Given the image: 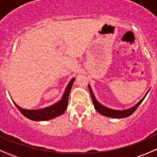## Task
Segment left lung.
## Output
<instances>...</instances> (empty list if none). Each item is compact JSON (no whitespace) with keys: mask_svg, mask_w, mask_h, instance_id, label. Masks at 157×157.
<instances>
[{"mask_svg":"<svg viewBox=\"0 0 157 157\" xmlns=\"http://www.w3.org/2000/svg\"><path fill=\"white\" fill-rule=\"evenodd\" d=\"M147 92V93L145 94V95L143 96V98L142 99H140L136 104L133 105V106L130 107V108L127 109H124V110H116V109H109L108 107L105 106V105H102V104L98 102L97 101V99L95 98V95H94L93 92L92 90V88H91L90 85H89V92L91 94V97H92V102H93L94 104V107H95V109L100 113V114H102V116H107V117H111V118H116V119H121V118H126L128 117V116H131L132 113L135 112V110L138 108L139 105L142 103L143 100H144L145 97L147 96V95L148 94L149 91Z\"/></svg>","mask_w":157,"mask_h":157,"instance_id":"1","label":"left lung"}]
</instances>
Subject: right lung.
<instances>
[{
  "label": "right lung",
  "instance_id": "1",
  "mask_svg": "<svg viewBox=\"0 0 157 157\" xmlns=\"http://www.w3.org/2000/svg\"><path fill=\"white\" fill-rule=\"evenodd\" d=\"M75 78H71L70 82H68V86H66L62 95V98L60 100L49 106L44 107L42 109H23L18 105L15 103L13 101L15 106L19 109V111L28 119H31L34 121H46L49 119H52L57 116H61L63 114L67 109L68 107V95L70 93L72 85L74 83Z\"/></svg>",
  "mask_w": 157,
  "mask_h": 157
}]
</instances>
